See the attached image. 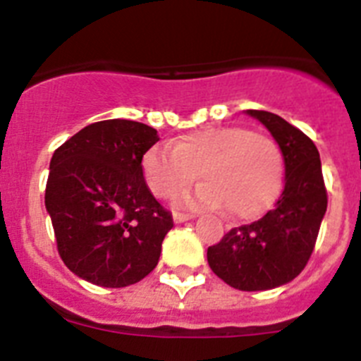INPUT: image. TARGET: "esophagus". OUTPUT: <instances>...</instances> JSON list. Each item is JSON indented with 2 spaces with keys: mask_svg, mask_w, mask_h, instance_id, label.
Segmentation results:
<instances>
[{
  "mask_svg": "<svg viewBox=\"0 0 361 361\" xmlns=\"http://www.w3.org/2000/svg\"><path fill=\"white\" fill-rule=\"evenodd\" d=\"M193 213H173V220L175 222H186V220L193 219Z\"/></svg>",
  "mask_w": 361,
  "mask_h": 361,
  "instance_id": "34e87169",
  "label": "esophagus"
}]
</instances>
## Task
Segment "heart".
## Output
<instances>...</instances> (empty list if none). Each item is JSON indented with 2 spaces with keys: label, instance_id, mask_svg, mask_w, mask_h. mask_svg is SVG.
<instances>
[{
  "label": "heart",
  "instance_id": "1",
  "mask_svg": "<svg viewBox=\"0 0 361 361\" xmlns=\"http://www.w3.org/2000/svg\"><path fill=\"white\" fill-rule=\"evenodd\" d=\"M142 173L152 193L171 199L206 180L180 199L188 208H219L235 219H253L279 197L283 155L279 142L244 126H209L180 137L173 145H155L142 155Z\"/></svg>",
  "mask_w": 361,
  "mask_h": 361
}]
</instances>
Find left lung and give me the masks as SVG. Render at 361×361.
Instances as JSON below:
<instances>
[{
    "mask_svg": "<svg viewBox=\"0 0 361 361\" xmlns=\"http://www.w3.org/2000/svg\"><path fill=\"white\" fill-rule=\"evenodd\" d=\"M275 137L286 164V184L262 219L238 226L208 247V264L219 279L240 291H266L291 282L311 258L327 190L320 153L302 130L276 114L247 110Z\"/></svg>",
    "mask_w": 361,
    "mask_h": 361,
    "instance_id": "8db88e82",
    "label": "left lung"
}]
</instances>
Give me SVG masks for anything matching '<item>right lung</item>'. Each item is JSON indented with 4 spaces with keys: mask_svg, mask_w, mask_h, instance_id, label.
Instances as JSON below:
<instances>
[{
    "mask_svg": "<svg viewBox=\"0 0 361 361\" xmlns=\"http://www.w3.org/2000/svg\"><path fill=\"white\" fill-rule=\"evenodd\" d=\"M157 130L126 119L88 124L54 152L44 190L59 257L101 288H126L159 262L173 219L149 193L142 155Z\"/></svg>",
    "mask_w": 361,
    "mask_h": 361,
    "instance_id": "right-lung-1",
    "label": "right lung"
}]
</instances>
